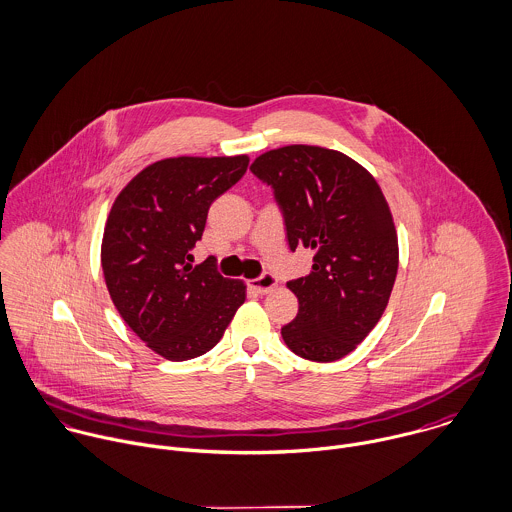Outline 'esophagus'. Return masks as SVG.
I'll list each match as a JSON object with an SVG mask.
<instances>
[{"label": "esophagus", "mask_w": 512, "mask_h": 512, "mask_svg": "<svg viewBox=\"0 0 512 512\" xmlns=\"http://www.w3.org/2000/svg\"><path fill=\"white\" fill-rule=\"evenodd\" d=\"M276 284H278V280H276L272 274H262L260 278L250 280V288H252L254 292H258V294H268V292H272V290L276 288Z\"/></svg>", "instance_id": "34e87169"}]
</instances>
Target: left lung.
<instances>
[{"instance_id":"left-lung-1","label":"left lung","mask_w":512,"mask_h":512,"mask_svg":"<svg viewBox=\"0 0 512 512\" xmlns=\"http://www.w3.org/2000/svg\"><path fill=\"white\" fill-rule=\"evenodd\" d=\"M250 171L274 188L290 248L314 250L310 274L286 284L300 310L282 338L304 359L338 361L375 328L395 284L389 204L371 172L326 147L272 149Z\"/></svg>"}]
</instances>
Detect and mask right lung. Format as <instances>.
<instances>
[{"label":"right lung","mask_w":512,"mask_h":512,"mask_svg":"<svg viewBox=\"0 0 512 512\" xmlns=\"http://www.w3.org/2000/svg\"><path fill=\"white\" fill-rule=\"evenodd\" d=\"M248 155L172 157L145 167L115 198L105 222L101 266L125 324L171 361L212 349L246 300L242 280L222 278L214 258L198 266L210 204L248 169Z\"/></svg>","instance_id":"1"}]
</instances>
